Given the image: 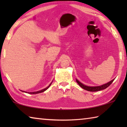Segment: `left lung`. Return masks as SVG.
Segmentation results:
<instances>
[{
    "mask_svg": "<svg viewBox=\"0 0 127 127\" xmlns=\"http://www.w3.org/2000/svg\"><path fill=\"white\" fill-rule=\"evenodd\" d=\"M115 79H113V80H111V81L109 82L108 83H105L104 85H102L101 86H93V87H91V86H86L85 85H83L80 82L78 79H76V82L84 90H87L88 91H91V92H95V91H101V90H102L104 89H106L107 87H108L109 86H110L111 83H113V82L114 81Z\"/></svg>",
    "mask_w": 127,
    "mask_h": 127,
    "instance_id": "1",
    "label": "left lung"
}]
</instances>
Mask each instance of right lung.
<instances>
[{"label":"right lung","mask_w":127,"mask_h":127,"mask_svg":"<svg viewBox=\"0 0 127 127\" xmlns=\"http://www.w3.org/2000/svg\"><path fill=\"white\" fill-rule=\"evenodd\" d=\"M52 83V82H51ZM51 83H50V85H49V86H48L47 87H46L45 89H42V90H40V91H36V92H25V91H22V92H26V93H29V94H39V93H41V92H44L45 91H46V90L48 89V88L50 87V86L51 85Z\"/></svg>","instance_id":"obj_1"}]
</instances>
